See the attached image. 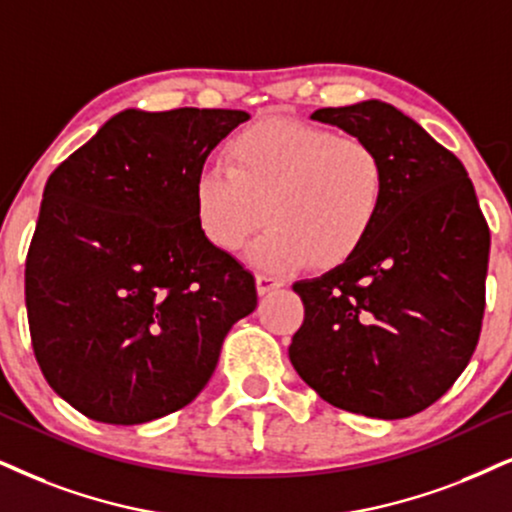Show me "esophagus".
Here are the masks:
<instances>
[{
	"mask_svg": "<svg viewBox=\"0 0 512 512\" xmlns=\"http://www.w3.org/2000/svg\"><path fill=\"white\" fill-rule=\"evenodd\" d=\"M255 283H257V293H260V295H267V293H271V290H276V288L283 286L281 278H276V276H271V274H257Z\"/></svg>",
	"mask_w": 512,
	"mask_h": 512,
	"instance_id": "34e87169",
	"label": "esophagus"
}]
</instances>
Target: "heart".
I'll return each instance as SVG.
<instances>
[{"label":"heart","instance_id":"1","mask_svg":"<svg viewBox=\"0 0 512 512\" xmlns=\"http://www.w3.org/2000/svg\"><path fill=\"white\" fill-rule=\"evenodd\" d=\"M387 200V167L364 139L290 118H267L226 144V165L193 177V212L212 245L267 271L338 267L357 252ZM265 210L262 211L261 208Z\"/></svg>","mask_w":512,"mask_h":512}]
</instances>
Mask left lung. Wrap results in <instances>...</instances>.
<instances>
[{"label": "left lung", "mask_w": 512, "mask_h": 512, "mask_svg": "<svg viewBox=\"0 0 512 512\" xmlns=\"http://www.w3.org/2000/svg\"><path fill=\"white\" fill-rule=\"evenodd\" d=\"M312 120L380 153L387 200L349 260L293 286L304 321L290 364L338 409L409 418L435 404L475 352L489 226L461 160L399 108L371 99L319 108Z\"/></svg>", "instance_id": "8db88e82"}]
</instances>
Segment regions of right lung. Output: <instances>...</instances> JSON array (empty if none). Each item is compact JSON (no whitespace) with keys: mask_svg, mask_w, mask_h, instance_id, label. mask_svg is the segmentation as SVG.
Returning <instances> with one entry per match:
<instances>
[{"mask_svg":"<svg viewBox=\"0 0 512 512\" xmlns=\"http://www.w3.org/2000/svg\"><path fill=\"white\" fill-rule=\"evenodd\" d=\"M243 111L127 108L51 172L25 262L32 349L87 418L139 425L191 404L255 278L203 236L193 177Z\"/></svg>","mask_w":512,"mask_h":512,"instance_id":"right-lung-1","label":"right lung"}]
</instances>
